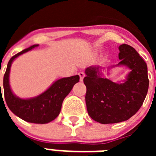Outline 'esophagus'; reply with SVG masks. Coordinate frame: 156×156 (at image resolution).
Wrapping results in <instances>:
<instances>
[{
	"label": "esophagus",
	"mask_w": 156,
	"mask_h": 156,
	"mask_svg": "<svg viewBox=\"0 0 156 156\" xmlns=\"http://www.w3.org/2000/svg\"><path fill=\"white\" fill-rule=\"evenodd\" d=\"M78 74H79V76H80V81H83V78H84V76H85L84 73H83V72H80Z\"/></svg>",
	"instance_id": "34e87169"
}]
</instances>
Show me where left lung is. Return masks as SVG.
<instances>
[{
  "mask_svg": "<svg viewBox=\"0 0 156 156\" xmlns=\"http://www.w3.org/2000/svg\"><path fill=\"white\" fill-rule=\"evenodd\" d=\"M119 63L108 67L126 66L129 73L126 80L115 83L103 74L105 69L100 66L85 69V96L87 109L91 119L102 124L126 121L142 105L148 93L149 80L148 67L137 51L127 44L119 47Z\"/></svg>",
  "mask_w": 156,
  "mask_h": 156,
  "instance_id": "8db88e82",
  "label": "left lung"
}]
</instances>
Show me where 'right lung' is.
<instances>
[{"label": "right lung", "mask_w": 156, "mask_h": 156, "mask_svg": "<svg viewBox=\"0 0 156 156\" xmlns=\"http://www.w3.org/2000/svg\"><path fill=\"white\" fill-rule=\"evenodd\" d=\"M38 46V44L33 45L16 54L9 60L4 76L3 87L7 105L15 115L27 122L44 124L51 122L59 115L63 100L69 94L74 85L79 82L80 76L76 75L58 80L37 97L24 99L16 96L12 92L9 83V74L12 62L19 55ZM0 90L1 97V90Z\"/></svg>", "instance_id": "obj_1"}]
</instances>
